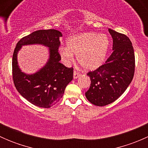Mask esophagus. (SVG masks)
<instances>
[{"label":"esophagus","mask_w":148,"mask_h":148,"mask_svg":"<svg viewBox=\"0 0 148 148\" xmlns=\"http://www.w3.org/2000/svg\"><path fill=\"white\" fill-rule=\"evenodd\" d=\"M81 76V74L79 72H77V71H74V79H77Z\"/></svg>","instance_id":"1"}]
</instances>
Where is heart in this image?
<instances>
[{"label":"heart","mask_w":148,"mask_h":148,"mask_svg":"<svg viewBox=\"0 0 148 148\" xmlns=\"http://www.w3.org/2000/svg\"><path fill=\"white\" fill-rule=\"evenodd\" d=\"M109 43V38L105 34L84 33L69 38L67 48H61L59 53L66 64L74 62V54L76 55L79 64L84 69L92 71L100 66L104 62Z\"/></svg>","instance_id":"heart-1"}]
</instances>
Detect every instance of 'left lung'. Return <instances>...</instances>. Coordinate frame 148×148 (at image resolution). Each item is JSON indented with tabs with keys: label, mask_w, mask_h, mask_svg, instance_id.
<instances>
[{
	"label": "left lung",
	"mask_w": 148,
	"mask_h": 148,
	"mask_svg": "<svg viewBox=\"0 0 148 148\" xmlns=\"http://www.w3.org/2000/svg\"><path fill=\"white\" fill-rule=\"evenodd\" d=\"M109 32L113 39V52L104 64L87 73L91 84L85 93L89 102L100 107L118 99L135 74V53L130 38L112 29Z\"/></svg>",
	"instance_id": "1"
}]
</instances>
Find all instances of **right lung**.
Here are the masks:
<instances>
[{
  "mask_svg": "<svg viewBox=\"0 0 148 148\" xmlns=\"http://www.w3.org/2000/svg\"><path fill=\"white\" fill-rule=\"evenodd\" d=\"M62 36L55 29L38 30L22 38L16 44L12 59V74L18 92L31 104L49 108L62 97L66 86L73 79L74 69L61 64L59 48ZM40 43L50 48L47 64L38 73L28 75L21 72L17 66V53L23 45Z\"/></svg>",
  "mask_w": 148,
  "mask_h": 148,
  "instance_id": "add662e5",
  "label": "right lung"
}]
</instances>
